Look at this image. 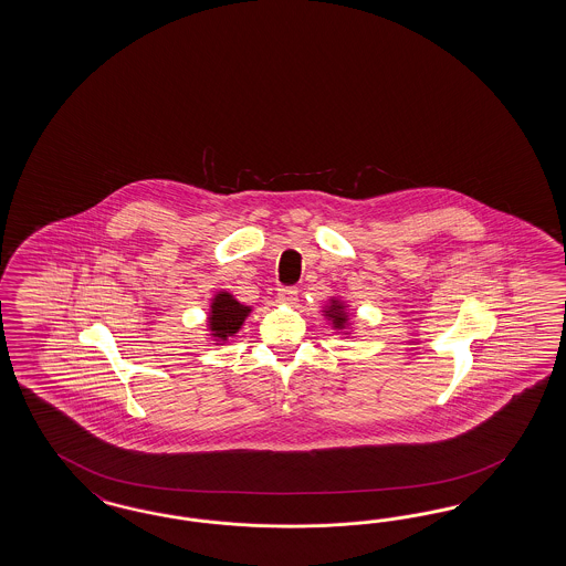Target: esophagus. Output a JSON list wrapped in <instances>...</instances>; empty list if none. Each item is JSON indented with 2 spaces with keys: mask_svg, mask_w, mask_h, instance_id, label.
Listing matches in <instances>:
<instances>
[{
  "mask_svg": "<svg viewBox=\"0 0 566 566\" xmlns=\"http://www.w3.org/2000/svg\"><path fill=\"white\" fill-rule=\"evenodd\" d=\"M277 301L284 303V305H294V303L298 301V291L292 289V286L280 289V292H277Z\"/></svg>",
  "mask_w": 566,
  "mask_h": 566,
  "instance_id": "1",
  "label": "esophagus"
}]
</instances>
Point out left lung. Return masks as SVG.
<instances>
[{
  "label": "left lung",
  "instance_id": "1",
  "mask_svg": "<svg viewBox=\"0 0 566 566\" xmlns=\"http://www.w3.org/2000/svg\"><path fill=\"white\" fill-rule=\"evenodd\" d=\"M327 317L332 319V326L338 327V329H343L346 327V311H344V305L340 301H336V298H332V303H329V307L326 311Z\"/></svg>",
  "mask_w": 566,
  "mask_h": 566
}]
</instances>
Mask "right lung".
<instances>
[{
	"mask_svg": "<svg viewBox=\"0 0 566 566\" xmlns=\"http://www.w3.org/2000/svg\"><path fill=\"white\" fill-rule=\"evenodd\" d=\"M249 313H251V307L240 305L230 292H218L216 298L211 301V311H209L211 336L218 343H226L230 336H234L239 332Z\"/></svg>",
	"mask_w": 566,
	"mask_h": 566,
	"instance_id": "1",
	"label": "right lung"
}]
</instances>
